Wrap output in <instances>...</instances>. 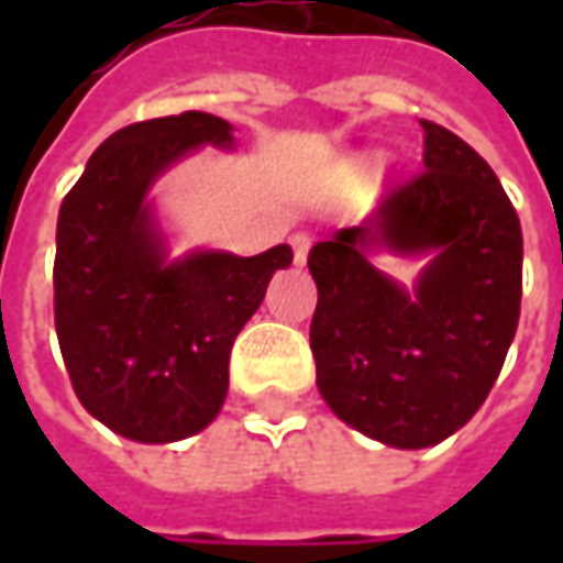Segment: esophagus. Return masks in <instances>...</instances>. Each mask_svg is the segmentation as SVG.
Returning a JSON list of instances; mask_svg holds the SVG:
<instances>
[{"instance_id":"1","label":"esophagus","mask_w":563,"mask_h":563,"mask_svg":"<svg viewBox=\"0 0 563 563\" xmlns=\"http://www.w3.org/2000/svg\"><path fill=\"white\" fill-rule=\"evenodd\" d=\"M291 250H294V260L297 263H303L307 260V253H310V244H313V238H310V231H294L291 238Z\"/></svg>"}]
</instances>
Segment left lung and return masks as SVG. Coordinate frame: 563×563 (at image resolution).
<instances>
[{"instance_id": "left-lung-1", "label": "left lung", "mask_w": 563, "mask_h": 563, "mask_svg": "<svg viewBox=\"0 0 563 563\" xmlns=\"http://www.w3.org/2000/svg\"><path fill=\"white\" fill-rule=\"evenodd\" d=\"M437 250L413 295L365 250ZM316 385L347 426L391 448H429L488 398L520 319L523 234L488 163L422 121V168L391 178L376 212L310 250Z\"/></svg>"}]
</instances>
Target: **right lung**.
Returning <instances> with one entry per match:
<instances>
[{"label":"right lung","instance_id":"add662e5","mask_svg":"<svg viewBox=\"0 0 563 563\" xmlns=\"http://www.w3.org/2000/svg\"><path fill=\"white\" fill-rule=\"evenodd\" d=\"M200 143L231 146V124L181 112L128 124L65 194L55 228V332L77 400L124 439L163 444L222 410L228 357L266 297L288 244L260 256L194 253L163 263L146 190Z\"/></svg>","mask_w":563,"mask_h":563}]
</instances>
